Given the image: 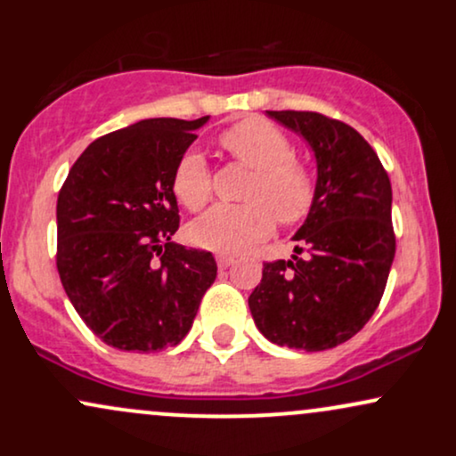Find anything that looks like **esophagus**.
Wrapping results in <instances>:
<instances>
[{"label": "esophagus", "mask_w": 456, "mask_h": 456, "mask_svg": "<svg viewBox=\"0 0 456 456\" xmlns=\"http://www.w3.org/2000/svg\"><path fill=\"white\" fill-rule=\"evenodd\" d=\"M216 264H218V270H227L229 265L233 264V257H229V255H218Z\"/></svg>", "instance_id": "1"}]
</instances>
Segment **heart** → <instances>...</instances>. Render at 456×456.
Listing matches in <instances>:
<instances>
[{
  "label": "heart",
  "mask_w": 456,
  "mask_h": 456,
  "mask_svg": "<svg viewBox=\"0 0 456 456\" xmlns=\"http://www.w3.org/2000/svg\"><path fill=\"white\" fill-rule=\"evenodd\" d=\"M221 145L235 160L250 167L253 177L244 191L246 203H218L188 227L199 246L218 253H240L282 224L302 223L315 203V177L294 159L289 137L265 119H244L221 134ZM171 188L186 210H201L212 197V174L206 156L188 150L177 160Z\"/></svg>",
  "instance_id": "obj_1"
}]
</instances>
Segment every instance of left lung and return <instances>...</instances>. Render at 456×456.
Masks as SVG:
<instances>
[{"label": "left lung", "mask_w": 456, "mask_h": 456, "mask_svg": "<svg viewBox=\"0 0 456 456\" xmlns=\"http://www.w3.org/2000/svg\"><path fill=\"white\" fill-rule=\"evenodd\" d=\"M268 115L315 151V203L294 235L296 255L265 261L248 306L268 341L323 352L358 334L384 296L396 250L390 177L345 122L315 111Z\"/></svg>", "instance_id": "1"}]
</instances>
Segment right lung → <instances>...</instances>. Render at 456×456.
Masks as SVG:
<instances>
[{
  "label": "right lung",
  "instance_id": "add662e5",
  "mask_svg": "<svg viewBox=\"0 0 456 456\" xmlns=\"http://www.w3.org/2000/svg\"><path fill=\"white\" fill-rule=\"evenodd\" d=\"M206 118H154L92 141L57 197V272L101 341L122 352L174 347L216 279L212 253L175 244L171 177Z\"/></svg>",
  "mask_w": 456,
  "mask_h": 456
}]
</instances>
